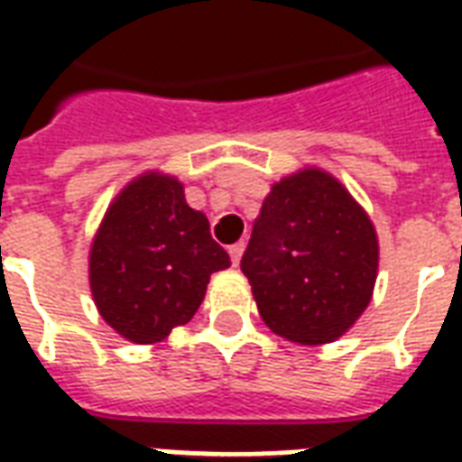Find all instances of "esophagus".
<instances>
[{
  "mask_svg": "<svg viewBox=\"0 0 462 462\" xmlns=\"http://www.w3.org/2000/svg\"><path fill=\"white\" fill-rule=\"evenodd\" d=\"M242 252H245V242H235V245L230 247V257H232V264H235V267L240 264Z\"/></svg>",
  "mask_w": 462,
  "mask_h": 462,
  "instance_id": "obj_1",
  "label": "esophagus"
}]
</instances>
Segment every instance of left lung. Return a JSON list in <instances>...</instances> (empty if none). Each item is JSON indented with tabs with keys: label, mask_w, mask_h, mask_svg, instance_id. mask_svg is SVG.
<instances>
[{
	"label": "left lung",
	"mask_w": 462,
	"mask_h": 462,
	"mask_svg": "<svg viewBox=\"0 0 462 462\" xmlns=\"http://www.w3.org/2000/svg\"><path fill=\"white\" fill-rule=\"evenodd\" d=\"M240 267L277 337L301 346L329 344L371 301L376 230L334 175L304 168L272 185Z\"/></svg>",
	"instance_id": "left-lung-1"
}]
</instances>
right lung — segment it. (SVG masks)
I'll use <instances>...</instances> for the list:
<instances>
[{
  "instance_id": "add662e5",
  "label": "right lung",
  "mask_w": 462,
  "mask_h": 462,
  "mask_svg": "<svg viewBox=\"0 0 462 462\" xmlns=\"http://www.w3.org/2000/svg\"><path fill=\"white\" fill-rule=\"evenodd\" d=\"M230 267L182 182L143 172L106 210L88 254L98 314L123 339L158 344L195 317L210 274Z\"/></svg>"
}]
</instances>
